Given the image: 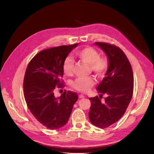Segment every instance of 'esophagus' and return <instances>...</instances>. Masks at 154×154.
<instances>
[{
	"mask_svg": "<svg viewBox=\"0 0 154 154\" xmlns=\"http://www.w3.org/2000/svg\"><path fill=\"white\" fill-rule=\"evenodd\" d=\"M84 97H85V96H83V94H80V95H79V98H80V99H82V98H84Z\"/></svg>",
	"mask_w": 154,
	"mask_h": 154,
	"instance_id": "esophagus-1",
	"label": "esophagus"
}]
</instances>
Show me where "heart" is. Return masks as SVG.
<instances>
[{"mask_svg":"<svg viewBox=\"0 0 154 154\" xmlns=\"http://www.w3.org/2000/svg\"><path fill=\"white\" fill-rule=\"evenodd\" d=\"M76 56L82 61L89 65L91 71L96 76H103L109 66V62L105 57H100L98 51L91 47H85L78 50ZM73 61L67 58L63 63V71L67 75H71L72 72ZM95 84V81L92 77L78 78L72 82V86L79 92H86Z\"/></svg>","mask_w":154,"mask_h":154,"instance_id":"obj_1","label":"heart"}]
</instances>
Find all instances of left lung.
Segmentation results:
<instances>
[{
    "label": "left lung",
    "mask_w": 154,
    "mask_h": 154,
    "mask_svg": "<svg viewBox=\"0 0 154 154\" xmlns=\"http://www.w3.org/2000/svg\"><path fill=\"white\" fill-rule=\"evenodd\" d=\"M94 44L106 54L109 66L96 88L100 97H89L88 118L96 127L105 128L117 122L126 112L133 94L134 76L131 65L122 49L108 43ZM103 95L106 96L104 102L101 101Z\"/></svg>",
    "instance_id": "left-lung-1"
}]
</instances>
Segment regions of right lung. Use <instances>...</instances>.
<instances>
[{"instance_id":"right-lung-1","label":"right lung","mask_w":154,"mask_h":154,"mask_svg":"<svg viewBox=\"0 0 154 154\" xmlns=\"http://www.w3.org/2000/svg\"><path fill=\"white\" fill-rule=\"evenodd\" d=\"M78 44L60 45L40 51L27 65L24 78V95L28 109L36 120L48 128L63 127L78 100L76 92L65 91L54 97L56 87L64 84L63 63Z\"/></svg>"}]
</instances>
